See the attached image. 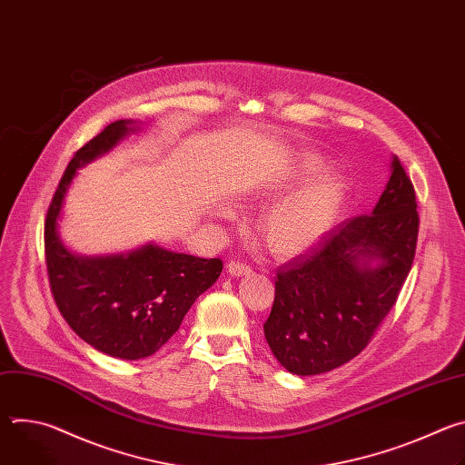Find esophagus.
I'll use <instances>...</instances> for the list:
<instances>
[{"label":"esophagus","instance_id":"obj_1","mask_svg":"<svg viewBox=\"0 0 465 465\" xmlns=\"http://www.w3.org/2000/svg\"><path fill=\"white\" fill-rule=\"evenodd\" d=\"M228 272L232 276H248L252 272V267H250V264L242 262V261H235L233 259V261L228 262Z\"/></svg>","mask_w":465,"mask_h":465}]
</instances>
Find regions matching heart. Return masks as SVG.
<instances>
[{
  "mask_svg": "<svg viewBox=\"0 0 465 465\" xmlns=\"http://www.w3.org/2000/svg\"><path fill=\"white\" fill-rule=\"evenodd\" d=\"M323 167L320 160H305L300 176H314ZM341 206L342 183L337 178H322L264 212L257 221V237L278 257L307 252L333 228Z\"/></svg>",
  "mask_w": 465,
  "mask_h": 465,
  "instance_id": "heart-1",
  "label": "heart"
}]
</instances>
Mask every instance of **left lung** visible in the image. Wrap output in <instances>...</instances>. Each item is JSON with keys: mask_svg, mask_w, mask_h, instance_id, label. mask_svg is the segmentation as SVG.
Masks as SVG:
<instances>
[{"mask_svg": "<svg viewBox=\"0 0 465 465\" xmlns=\"http://www.w3.org/2000/svg\"><path fill=\"white\" fill-rule=\"evenodd\" d=\"M416 191L401 162L371 213L331 230L280 267L264 322L274 357L296 375H318L357 357L400 296L420 232Z\"/></svg>", "mask_w": 465, "mask_h": 465, "instance_id": "1", "label": "left lung"}]
</instances>
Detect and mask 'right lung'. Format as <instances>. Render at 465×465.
<instances>
[{
  "instance_id": "add662e5",
  "label": "right lung",
  "mask_w": 465,
  "mask_h": 465,
  "mask_svg": "<svg viewBox=\"0 0 465 465\" xmlns=\"http://www.w3.org/2000/svg\"><path fill=\"white\" fill-rule=\"evenodd\" d=\"M134 130V121H114L75 153L53 194L44 228L47 276L60 314L84 342L126 361L156 353L223 272L219 257L203 259L154 244L103 257L75 255L62 244L56 223L77 169Z\"/></svg>"
}]
</instances>
